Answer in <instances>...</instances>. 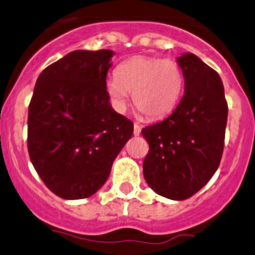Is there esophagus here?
<instances>
[{"label":"esophagus","instance_id":"1","mask_svg":"<svg viewBox=\"0 0 255 255\" xmlns=\"http://www.w3.org/2000/svg\"><path fill=\"white\" fill-rule=\"evenodd\" d=\"M139 133H141V125L135 123V124H133V135L138 136Z\"/></svg>","mask_w":255,"mask_h":255}]
</instances>
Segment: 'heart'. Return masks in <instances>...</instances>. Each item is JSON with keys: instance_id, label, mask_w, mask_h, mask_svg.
I'll return each instance as SVG.
<instances>
[{"instance_id": "1", "label": "heart", "mask_w": 255, "mask_h": 255, "mask_svg": "<svg viewBox=\"0 0 255 255\" xmlns=\"http://www.w3.org/2000/svg\"><path fill=\"white\" fill-rule=\"evenodd\" d=\"M116 74L106 82V93L116 110L127 108L130 93L137 110L153 120L172 112L184 88L183 70L172 59L135 56L122 62Z\"/></svg>"}]
</instances>
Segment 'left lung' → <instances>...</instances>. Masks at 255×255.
I'll use <instances>...</instances> for the list:
<instances>
[{
	"label": "left lung",
	"mask_w": 255,
	"mask_h": 255,
	"mask_svg": "<svg viewBox=\"0 0 255 255\" xmlns=\"http://www.w3.org/2000/svg\"><path fill=\"white\" fill-rule=\"evenodd\" d=\"M184 95L172 114L142 128L149 144L143 176L159 195L189 199L212 178L224 149L228 104L219 74L191 53L177 59Z\"/></svg>",
	"instance_id": "obj_1"
}]
</instances>
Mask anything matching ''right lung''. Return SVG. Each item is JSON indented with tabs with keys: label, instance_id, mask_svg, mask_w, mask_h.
I'll return each instance as SVG.
<instances>
[{
	"label": "right lung",
	"instance_id": "add662e5",
	"mask_svg": "<svg viewBox=\"0 0 255 255\" xmlns=\"http://www.w3.org/2000/svg\"><path fill=\"white\" fill-rule=\"evenodd\" d=\"M113 51L74 50L37 78L28 106L27 149L48 189L65 200L96 193L133 132L106 93Z\"/></svg>",
	"mask_w": 255,
	"mask_h": 255
}]
</instances>
